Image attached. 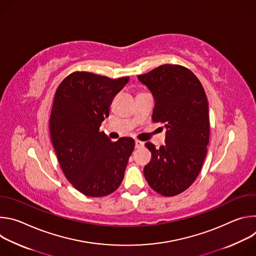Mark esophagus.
I'll return each instance as SVG.
<instances>
[{"label": "esophagus", "mask_w": 256, "mask_h": 256, "mask_svg": "<svg viewBox=\"0 0 256 256\" xmlns=\"http://www.w3.org/2000/svg\"><path fill=\"white\" fill-rule=\"evenodd\" d=\"M144 142H142V140H134V146H136V149L144 147Z\"/></svg>", "instance_id": "obj_1"}]
</instances>
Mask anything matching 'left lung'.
Listing matches in <instances>:
<instances>
[{"label": "left lung", "mask_w": 256, "mask_h": 256, "mask_svg": "<svg viewBox=\"0 0 256 256\" xmlns=\"http://www.w3.org/2000/svg\"><path fill=\"white\" fill-rule=\"evenodd\" d=\"M138 78L154 96L153 122L167 128L165 144L159 149L150 142L144 144L152 158L144 175L155 192L174 196L194 184L206 156V95L194 72L180 64H162Z\"/></svg>", "instance_id": "obj_1"}]
</instances>
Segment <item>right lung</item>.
Instances as JSON below:
<instances>
[{"instance_id":"1","label":"right lung","mask_w":256,"mask_h":256,"mask_svg":"<svg viewBox=\"0 0 256 256\" xmlns=\"http://www.w3.org/2000/svg\"><path fill=\"white\" fill-rule=\"evenodd\" d=\"M128 80L77 70L56 91L50 118L52 142L66 178L85 196L110 194L124 177L134 140L124 136L112 142L100 126Z\"/></svg>"}]
</instances>
